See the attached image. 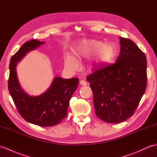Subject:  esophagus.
<instances>
[{"label":"esophagus","mask_w":157,"mask_h":157,"mask_svg":"<svg viewBox=\"0 0 157 157\" xmlns=\"http://www.w3.org/2000/svg\"><path fill=\"white\" fill-rule=\"evenodd\" d=\"M79 83L81 84L82 86H86L87 84V83L86 81H84V80H81V81L79 82Z\"/></svg>","instance_id":"esophagus-1"}]
</instances>
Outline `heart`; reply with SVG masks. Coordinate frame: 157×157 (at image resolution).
Instances as JSON below:
<instances>
[{"mask_svg":"<svg viewBox=\"0 0 157 157\" xmlns=\"http://www.w3.org/2000/svg\"><path fill=\"white\" fill-rule=\"evenodd\" d=\"M96 52L94 63L96 65L110 63L115 59L117 49L114 43H105L96 40L84 39L79 41L74 47V53L76 57L83 58ZM65 64L71 70H75L78 66L77 59L74 57L67 55Z\"/></svg>","mask_w":157,"mask_h":157,"instance_id":"1","label":"heart"}]
</instances>
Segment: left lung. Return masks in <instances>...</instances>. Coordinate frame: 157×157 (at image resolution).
<instances>
[{
	"mask_svg": "<svg viewBox=\"0 0 157 157\" xmlns=\"http://www.w3.org/2000/svg\"><path fill=\"white\" fill-rule=\"evenodd\" d=\"M116 63L87 75L96 114L103 121L119 123L132 116L147 88V58L132 40L120 37Z\"/></svg>",
	"mask_w": 157,
	"mask_h": 157,
	"instance_id": "left-lung-1",
	"label": "left lung"
}]
</instances>
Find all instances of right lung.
<instances>
[{"instance_id": "obj_1", "label": "right lung", "mask_w": 157, "mask_h": 157, "mask_svg": "<svg viewBox=\"0 0 157 157\" xmlns=\"http://www.w3.org/2000/svg\"><path fill=\"white\" fill-rule=\"evenodd\" d=\"M45 42L36 39L25 43L10 59L8 87L10 96L20 115L27 122L49 127L57 125L67 114L70 100L77 89L78 78H55L49 88L39 96H29L21 87L17 78L16 66L25 55L36 49Z\"/></svg>"}]
</instances>
